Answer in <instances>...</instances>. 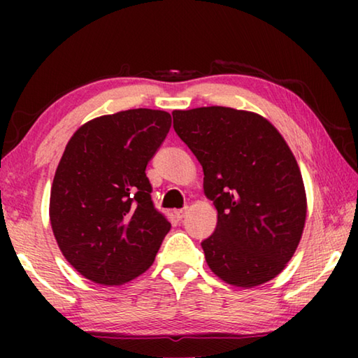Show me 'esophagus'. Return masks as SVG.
<instances>
[{"label": "esophagus", "mask_w": 358, "mask_h": 358, "mask_svg": "<svg viewBox=\"0 0 358 358\" xmlns=\"http://www.w3.org/2000/svg\"><path fill=\"white\" fill-rule=\"evenodd\" d=\"M187 215V208H181V210H177L175 211V217H177L178 221L183 220V217Z\"/></svg>", "instance_id": "1"}]
</instances>
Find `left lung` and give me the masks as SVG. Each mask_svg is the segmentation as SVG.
Segmentation results:
<instances>
[{
    "label": "left lung",
    "instance_id": "left-lung-1",
    "mask_svg": "<svg viewBox=\"0 0 358 358\" xmlns=\"http://www.w3.org/2000/svg\"><path fill=\"white\" fill-rule=\"evenodd\" d=\"M173 129L203 169L217 222L202 241L224 282L256 287L292 259L306 220V192L289 145L262 115L211 106L173 110Z\"/></svg>",
    "mask_w": 358,
    "mask_h": 358
}]
</instances>
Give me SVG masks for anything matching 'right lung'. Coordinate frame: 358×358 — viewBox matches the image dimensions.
<instances>
[{
    "label": "right lung",
    "instance_id": "right-lung-1",
    "mask_svg": "<svg viewBox=\"0 0 358 358\" xmlns=\"http://www.w3.org/2000/svg\"><path fill=\"white\" fill-rule=\"evenodd\" d=\"M171 113L131 108L82 124L50 191V224L66 260L87 280L120 286L155 262L169 222L145 173L171 129Z\"/></svg>",
    "mask_w": 358,
    "mask_h": 358
}]
</instances>
